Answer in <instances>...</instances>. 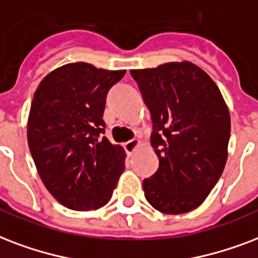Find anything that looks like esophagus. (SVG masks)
Returning a JSON list of instances; mask_svg holds the SVG:
<instances>
[{"instance_id":"1","label":"esophagus","mask_w":258,"mask_h":258,"mask_svg":"<svg viewBox=\"0 0 258 258\" xmlns=\"http://www.w3.org/2000/svg\"><path fill=\"white\" fill-rule=\"evenodd\" d=\"M139 141L137 140H131V141H127V143H125V145H123V148H125V151H126V153H129V155H132L133 152L136 151V148L139 147Z\"/></svg>"}]
</instances>
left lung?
<instances>
[{"instance_id": "8db88e82", "label": "left lung", "mask_w": 258, "mask_h": 258, "mask_svg": "<svg viewBox=\"0 0 258 258\" xmlns=\"http://www.w3.org/2000/svg\"><path fill=\"white\" fill-rule=\"evenodd\" d=\"M131 74L151 113L159 157L155 175L143 181L145 198L164 214L188 213L203 203L226 164V103L213 79L189 61Z\"/></svg>"}]
</instances>
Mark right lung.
Masks as SVG:
<instances>
[{
    "instance_id": "add662e5",
    "label": "right lung",
    "mask_w": 258,
    "mask_h": 258,
    "mask_svg": "<svg viewBox=\"0 0 258 258\" xmlns=\"http://www.w3.org/2000/svg\"><path fill=\"white\" fill-rule=\"evenodd\" d=\"M125 71L70 63L44 78L28 118V145L44 185L71 210L110 201L125 169V152L103 137L109 90Z\"/></svg>"
}]
</instances>
